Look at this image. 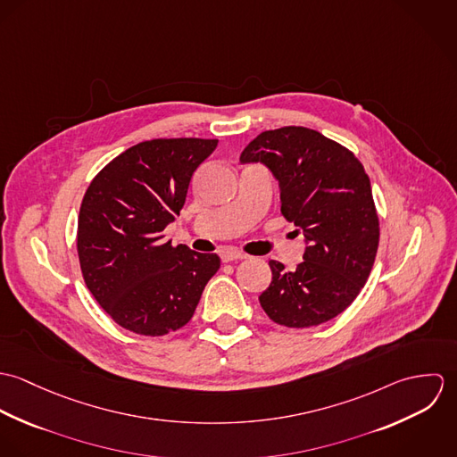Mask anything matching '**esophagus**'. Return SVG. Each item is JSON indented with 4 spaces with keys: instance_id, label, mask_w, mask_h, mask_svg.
<instances>
[{
    "instance_id": "1",
    "label": "esophagus",
    "mask_w": 457,
    "mask_h": 457,
    "mask_svg": "<svg viewBox=\"0 0 457 457\" xmlns=\"http://www.w3.org/2000/svg\"><path fill=\"white\" fill-rule=\"evenodd\" d=\"M245 259H248V255L243 253V252H239V250L227 248V250L221 252V261L223 262L245 261Z\"/></svg>"
}]
</instances>
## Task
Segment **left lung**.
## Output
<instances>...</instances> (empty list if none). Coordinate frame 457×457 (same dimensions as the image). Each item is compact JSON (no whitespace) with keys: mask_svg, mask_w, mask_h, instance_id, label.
<instances>
[{"mask_svg":"<svg viewBox=\"0 0 457 457\" xmlns=\"http://www.w3.org/2000/svg\"><path fill=\"white\" fill-rule=\"evenodd\" d=\"M257 162L278 179L281 214L308 245L292 272L269 262L261 306L279 326H320L353 303L375 263L380 225L370 178L350 149L304 127L262 131L241 153V163Z\"/></svg>","mask_w":457,"mask_h":457,"instance_id":"1","label":"left lung"}]
</instances>
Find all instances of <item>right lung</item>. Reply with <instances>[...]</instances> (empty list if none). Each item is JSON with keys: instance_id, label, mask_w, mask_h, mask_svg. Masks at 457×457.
<instances>
[{"instance_id": "obj_1", "label": "right lung", "mask_w": 457, "mask_h": 457, "mask_svg": "<svg viewBox=\"0 0 457 457\" xmlns=\"http://www.w3.org/2000/svg\"><path fill=\"white\" fill-rule=\"evenodd\" d=\"M216 138H153L129 147L87 187L77 225L86 287L104 312L142 336H163L190 322L216 253L163 241L179 216L196 167Z\"/></svg>"}]
</instances>
